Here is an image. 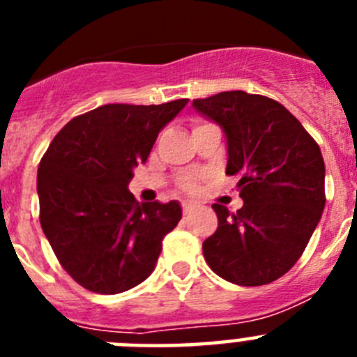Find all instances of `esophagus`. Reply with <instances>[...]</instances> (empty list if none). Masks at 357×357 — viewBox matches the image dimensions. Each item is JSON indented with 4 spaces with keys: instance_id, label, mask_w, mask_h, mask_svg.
<instances>
[{
    "instance_id": "34e87169",
    "label": "esophagus",
    "mask_w": 357,
    "mask_h": 357,
    "mask_svg": "<svg viewBox=\"0 0 357 357\" xmlns=\"http://www.w3.org/2000/svg\"><path fill=\"white\" fill-rule=\"evenodd\" d=\"M195 209H197V206H195V204H189V202H184V204H182V213H184L185 216H189V214L193 213Z\"/></svg>"
}]
</instances>
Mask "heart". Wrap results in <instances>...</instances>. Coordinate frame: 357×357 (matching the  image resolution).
Here are the masks:
<instances>
[{"mask_svg": "<svg viewBox=\"0 0 357 357\" xmlns=\"http://www.w3.org/2000/svg\"><path fill=\"white\" fill-rule=\"evenodd\" d=\"M181 189L188 195L198 193V189H200V175H185L181 181Z\"/></svg>", "mask_w": 357, "mask_h": 357, "instance_id": "heart-1", "label": "heart"}]
</instances>
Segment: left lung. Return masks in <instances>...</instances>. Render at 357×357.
Listing matches in <instances>:
<instances>
[{"instance_id": "left-lung-1", "label": "left lung", "mask_w": 357, "mask_h": 357, "mask_svg": "<svg viewBox=\"0 0 357 357\" xmlns=\"http://www.w3.org/2000/svg\"><path fill=\"white\" fill-rule=\"evenodd\" d=\"M222 125L227 175H238L243 207L214 204L218 229L202 245L214 273L239 286L270 284L301 259L326 207V164L301 121L263 94L225 91L193 100Z\"/></svg>"}]
</instances>
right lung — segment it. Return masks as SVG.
<instances>
[{
    "label": "right lung",
    "instance_id": "1",
    "mask_svg": "<svg viewBox=\"0 0 357 357\" xmlns=\"http://www.w3.org/2000/svg\"><path fill=\"white\" fill-rule=\"evenodd\" d=\"M188 100L110 103L73 118L37 172L39 220L56 259L82 288L127 291L155 268L164 236L181 222L176 202L139 204L132 169L146 162L160 128Z\"/></svg>",
    "mask_w": 357,
    "mask_h": 357
}]
</instances>
